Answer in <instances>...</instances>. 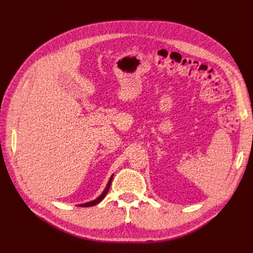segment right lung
I'll use <instances>...</instances> for the list:
<instances>
[{
    "label": "right lung",
    "mask_w": 253,
    "mask_h": 253,
    "mask_svg": "<svg viewBox=\"0 0 253 253\" xmlns=\"http://www.w3.org/2000/svg\"><path fill=\"white\" fill-rule=\"evenodd\" d=\"M112 179H113V175H112V177L110 178V180H109V182H108V186H106V188H105V190L103 191V193L99 196L98 198H96L95 201H91V202H89V203H86V204H82V205H79L80 207H91V206H95V205H97V204H99L100 203L103 198L105 197V195L108 194V192H109V190H110V187H111V182H112Z\"/></svg>",
    "instance_id": "obj_1"
}]
</instances>
